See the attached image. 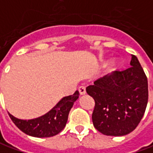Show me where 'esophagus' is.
Instances as JSON below:
<instances>
[{
    "instance_id": "34e87169",
    "label": "esophagus",
    "mask_w": 153,
    "mask_h": 153,
    "mask_svg": "<svg viewBox=\"0 0 153 153\" xmlns=\"http://www.w3.org/2000/svg\"><path fill=\"white\" fill-rule=\"evenodd\" d=\"M79 91L80 95H85L86 93V90H85V86H79Z\"/></svg>"
}]
</instances>
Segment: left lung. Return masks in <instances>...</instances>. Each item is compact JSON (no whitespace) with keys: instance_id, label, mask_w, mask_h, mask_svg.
Masks as SVG:
<instances>
[{"instance_id":"obj_1","label":"left lung","mask_w":153,"mask_h":153,"mask_svg":"<svg viewBox=\"0 0 153 153\" xmlns=\"http://www.w3.org/2000/svg\"><path fill=\"white\" fill-rule=\"evenodd\" d=\"M131 67L115 71L86 87L95 100L94 127L106 135L122 136L132 132L145 113L148 101L147 78L134 55Z\"/></svg>"}]
</instances>
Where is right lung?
<instances>
[{
    "instance_id": "right-lung-1",
    "label": "right lung",
    "mask_w": 153,
    "mask_h": 153,
    "mask_svg": "<svg viewBox=\"0 0 153 153\" xmlns=\"http://www.w3.org/2000/svg\"><path fill=\"white\" fill-rule=\"evenodd\" d=\"M79 93L76 91L71 96L61 100L51 111L39 118L29 120L19 119L8 113L14 124L25 134L34 137H51L60 133L64 129L68 113Z\"/></svg>"
}]
</instances>
